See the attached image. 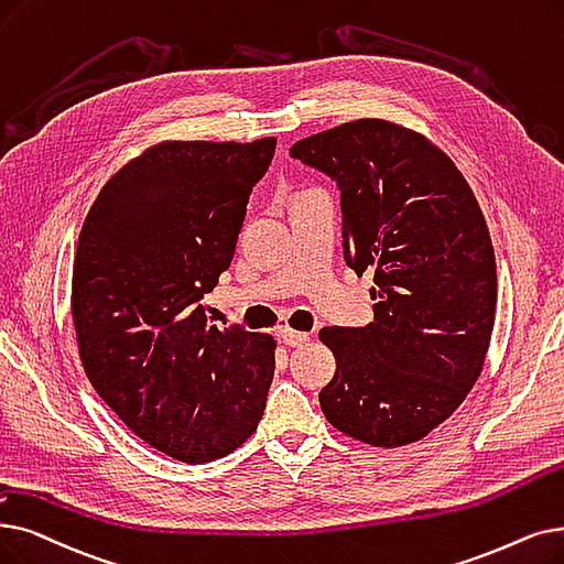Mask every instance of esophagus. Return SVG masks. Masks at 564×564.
Segmentation results:
<instances>
[{
	"label": "esophagus",
	"instance_id": "obj_1",
	"mask_svg": "<svg viewBox=\"0 0 564 564\" xmlns=\"http://www.w3.org/2000/svg\"><path fill=\"white\" fill-rule=\"evenodd\" d=\"M308 338H311V336H308L306 332H295V329H290V327H283V329H281V340L285 343V346H292V348L304 346V343H306Z\"/></svg>",
	"mask_w": 564,
	"mask_h": 564
}]
</instances>
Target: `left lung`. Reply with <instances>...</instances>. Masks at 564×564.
Listing matches in <instances>:
<instances>
[{
  "mask_svg": "<svg viewBox=\"0 0 564 564\" xmlns=\"http://www.w3.org/2000/svg\"><path fill=\"white\" fill-rule=\"evenodd\" d=\"M290 156L336 180L343 256L373 272V323L323 327L327 422L373 447L417 443L468 397L496 323V253L470 184L426 135L357 119Z\"/></svg>",
  "mask_w": 564,
  "mask_h": 564,
  "instance_id": "8db88e82",
  "label": "left lung"
}]
</instances>
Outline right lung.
I'll return each mask as SVG.
<instances>
[{
  "instance_id": "add662e5",
  "label": "right lung",
  "mask_w": 564,
  "mask_h": 564,
  "mask_svg": "<svg viewBox=\"0 0 564 564\" xmlns=\"http://www.w3.org/2000/svg\"><path fill=\"white\" fill-rule=\"evenodd\" d=\"M276 138L163 140L106 182L85 218L70 315L85 373L147 445L184 463L235 452L262 420L276 340L209 323Z\"/></svg>"
}]
</instances>
